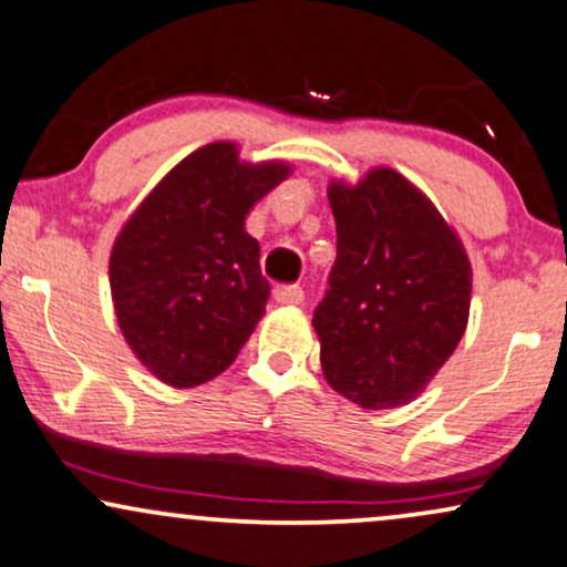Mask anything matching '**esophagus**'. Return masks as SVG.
Instances as JSON below:
<instances>
[{
  "label": "esophagus",
  "mask_w": 567,
  "mask_h": 567,
  "mask_svg": "<svg viewBox=\"0 0 567 567\" xmlns=\"http://www.w3.org/2000/svg\"><path fill=\"white\" fill-rule=\"evenodd\" d=\"M271 296H275L277 303H282V306L303 303V290H300L298 285H282V288H275Z\"/></svg>",
  "instance_id": "34e87169"
}]
</instances>
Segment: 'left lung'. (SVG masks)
<instances>
[{"label": "left lung", "instance_id": "1", "mask_svg": "<svg viewBox=\"0 0 567 567\" xmlns=\"http://www.w3.org/2000/svg\"><path fill=\"white\" fill-rule=\"evenodd\" d=\"M337 221L329 290L313 311L321 371L350 403L408 405L436 377L468 324V254L421 188L374 167L327 188Z\"/></svg>", "mask_w": 567, "mask_h": 567}]
</instances>
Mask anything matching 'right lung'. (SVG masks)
<instances>
[{
	"instance_id": "add662e5",
	"label": "right lung",
	"mask_w": 567,
	"mask_h": 567,
	"mask_svg": "<svg viewBox=\"0 0 567 567\" xmlns=\"http://www.w3.org/2000/svg\"><path fill=\"white\" fill-rule=\"evenodd\" d=\"M292 172L246 162L214 141L177 162L135 206L110 254V290L127 348L159 382L219 377L267 313L259 240L246 217Z\"/></svg>"
}]
</instances>
